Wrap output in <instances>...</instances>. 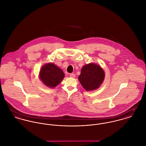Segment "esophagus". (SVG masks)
<instances>
[{"label": "esophagus", "mask_w": 146, "mask_h": 146, "mask_svg": "<svg viewBox=\"0 0 146 146\" xmlns=\"http://www.w3.org/2000/svg\"><path fill=\"white\" fill-rule=\"evenodd\" d=\"M75 76L76 75L74 74H70V77L72 78H74L75 77Z\"/></svg>", "instance_id": "obj_1"}]
</instances>
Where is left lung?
Listing matches in <instances>:
<instances>
[{"label":"left lung","instance_id":"1","mask_svg":"<svg viewBox=\"0 0 146 146\" xmlns=\"http://www.w3.org/2000/svg\"><path fill=\"white\" fill-rule=\"evenodd\" d=\"M105 78V72L100 65L90 63L82 67L78 78L79 82L86 91L98 89Z\"/></svg>","mask_w":146,"mask_h":146}]
</instances>
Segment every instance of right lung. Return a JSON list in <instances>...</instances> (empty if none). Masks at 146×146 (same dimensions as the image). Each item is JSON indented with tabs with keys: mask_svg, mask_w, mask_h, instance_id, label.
I'll return each mask as SVG.
<instances>
[{
	"mask_svg": "<svg viewBox=\"0 0 146 146\" xmlns=\"http://www.w3.org/2000/svg\"><path fill=\"white\" fill-rule=\"evenodd\" d=\"M63 71L54 64L48 62L42 66L39 78L43 84L50 88H54L64 79Z\"/></svg>",
	"mask_w": 146,
	"mask_h": 146,
	"instance_id": "obj_1",
	"label": "right lung"
}]
</instances>
